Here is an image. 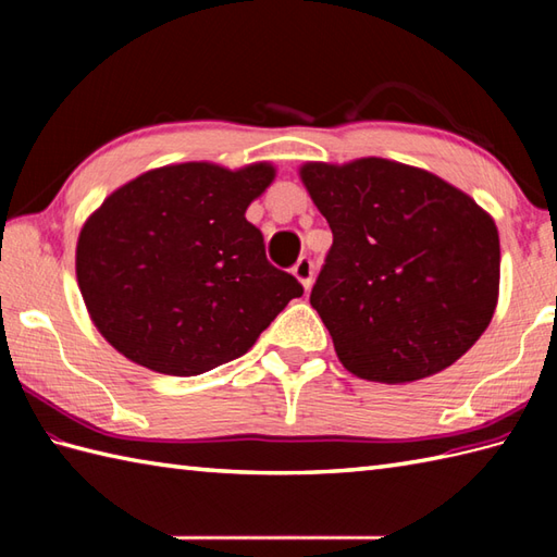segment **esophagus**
I'll list each match as a JSON object with an SVG mask.
<instances>
[{
  "label": "esophagus",
  "mask_w": 557,
  "mask_h": 557,
  "mask_svg": "<svg viewBox=\"0 0 557 557\" xmlns=\"http://www.w3.org/2000/svg\"><path fill=\"white\" fill-rule=\"evenodd\" d=\"M313 260L311 258H299L297 260V265L292 268V275L297 277L301 285H304V289H311V285H313Z\"/></svg>",
  "instance_id": "1"
}]
</instances>
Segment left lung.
Listing matches in <instances>:
<instances>
[{
  "label": "left lung",
  "mask_w": 557,
  "mask_h": 557,
  "mask_svg": "<svg viewBox=\"0 0 557 557\" xmlns=\"http://www.w3.org/2000/svg\"><path fill=\"white\" fill-rule=\"evenodd\" d=\"M299 174L333 230L311 306L349 373L411 383L474 347L500 287L498 227L474 198L383 158Z\"/></svg>",
  "instance_id": "1"
}]
</instances>
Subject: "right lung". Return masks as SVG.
Instances as JSON below:
<instances>
[{"mask_svg":"<svg viewBox=\"0 0 557 557\" xmlns=\"http://www.w3.org/2000/svg\"><path fill=\"white\" fill-rule=\"evenodd\" d=\"M275 168L184 162L116 188L83 224L76 280L100 335L134 363L198 375L242 357L304 294L246 220Z\"/></svg>","mask_w":557,"mask_h":557,"instance_id":"right-lung-1","label":"right lung"}]
</instances>
